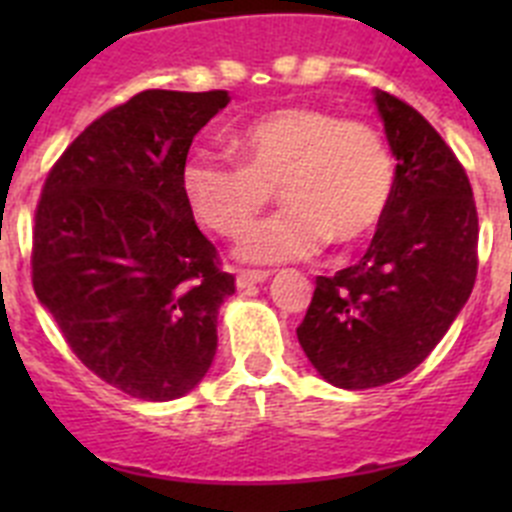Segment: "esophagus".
I'll use <instances>...</instances> for the list:
<instances>
[{
  "mask_svg": "<svg viewBox=\"0 0 512 512\" xmlns=\"http://www.w3.org/2000/svg\"><path fill=\"white\" fill-rule=\"evenodd\" d=\"M269 277H271L269 271L241 269V271H238V274H235V284H238V287H241V289H246V287H253V284L266 282V279H269Z\"/></svg>",
  "mask_w": 512,
  "mask_h": 512,
  "instance_id": "esophagus-1",
  "label": "esophagus"
}]
</instances>
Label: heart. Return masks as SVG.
<instances>
[{"label": "heart", "mask_w": 512, "mask_h": 512, "mask_svg": "<svg viewBox=\"0 0 512 512\" xmlns=\"http://www.w3.org/2000/svg\"><path fill=\"white\" fill-rule=\"evenodd\" d=\"M235 164L189 158L182 189L197 223L238 235L271 202L284 207L241 235L248 261L305 259L328 241L354 246L379 228L395 189V161L364 120H338L312 104H282L228 135Z\"/></svg>", "instance_id": "1"}]
</instances>
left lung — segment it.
<instances>
[{"mask_svg": "<svg viewBox=\"0 0 512 512\" xmlns=\"http://www.w3.org/2000/svg\"><path fill=\"white\" fill-rule=\"evenodd\" d=\"M395 189L359 264L315 279L297 338L325 382L372 390L410 374L467 305L477 279V207L467 171L433 125L374 92Z\"/></svg>", "mask_w": 512, "mask_h": 512, "instance_id": "obj_1", "label": "left lung"}]
</instances>
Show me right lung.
Masks as SVG:
<instances>
[{
  "label": "right lung",
  "instance_id": "1",
  "mask_svg": "<svg viewBox=\"0 0 512 512\" xmlns=\"http://www.w3.org/2000/svg\"><path fill=\"white\" fill-rule=\"evenodd\" d=\"M228 92L146 89L104 112L45 179L33 287L79 361L140 400L192 392L235 279L194 223L182 171Z\"/></svg>",
  "mask_w": 512,
  "mask_h": 512
}]
</instances>
